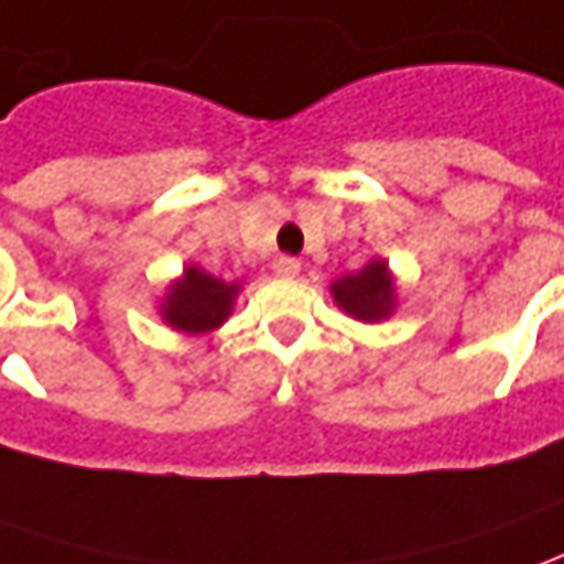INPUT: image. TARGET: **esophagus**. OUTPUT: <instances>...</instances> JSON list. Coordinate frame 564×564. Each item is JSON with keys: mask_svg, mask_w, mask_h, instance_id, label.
<instances>
[{"mask_svg": "<svg viewBox=\"0 0 564 564\" xmlns=\"http://www.w3.org/2000/svg\"><path fill=\"white\" fill-rule=\"evenodd\" d=\"M271 268H274V274H278V278H296L299 271H302L299 259H293V256H278Z\"/></svg>", "mask_w": 564, "mask_h": 564, "instance_id": "34e87169", "label": "esophagus"}]
</instances>
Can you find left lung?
<instances>
[{"label":"left lung","instance_id":"8db88e82","mask_svg":"<svg viewBox=\"0 0 564 564\" xmlns=\"http://www.w3.org/2000/svg\"><path fill=\"white\" fill-rule=\"evenodd\" d=\"M333 302L355 321L377 324L394 312V278L386 259H370L361 271L346 274L330 286Z\"/></svg>","mask_w":564,"mask_h":564}]
</instances>
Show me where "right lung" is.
<instances>
[{
    "instance_id": "right-lung-1",
    "label": "right lung",
    "mask_w": 564,
    "mask_h": 564,
    "mask_svg": "<svg viewBox=\"0 0 564 564\" xmlns=\"http://www.w3.org/2000/svg\"><path fill=\"white\" fill-rule=\"evenodd\" d=\"M237 293H240V283H225L206 274L203 268L187 265L185 274L172 281L170 293L160 305V314L172 330L200 336L228 321Z\"/></svg>"
}]
</instances>
